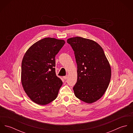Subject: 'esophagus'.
<instances>
[{
  "instance_id": "obj_1",
  "label": "esophagus",
  "mask_w": 133,
  "mask_h": 133,
  "mask_svg": "<svg viewBox=\"0 0 133 133\" xmlns=\"http://www.w3.org/2000/svg\"><path fill=\"white\" fill-rule=\"evenodd\" d=\"M68 75H66V76H63V78L64 80H66V79H68Z\"/></svg>"
}]
</instances>
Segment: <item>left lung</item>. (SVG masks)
<instances>
[{
  "label": "left lung",
  "instance_id": "left-lung-1",
  "mask_svg": "<svg viewBox=\"0 0 133 133\" xmlns=\"http://www.w3.org/2000/svg\"><path fill=\"white\" fill-rule=\"evenodd\" d=\"M77 65V80L73 88L76 97L88 103L99 99L107 91L111 77L110 63L101 46L80 37L69 38Z\"/></svg>",
  "mask_w": 133,
  "mask_h": 133
}]
</instances>
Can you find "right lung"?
Masks as SVG:
<instances>
[{"label": "right lung", "mask_w": 133, "mask_h": 133, "mask_svg": "<svg viewBox=\"0 0 133 133\" xmlns=\"http://www.w3.org/2000/svg\"><path fill=\"white\" fill-rule=\"evenodd\" d=\"M64 43L63 40L43 38L30 47L22 59L23 88L38 104H47L57 98L62 82L56 75L55 58Z\"/></svg>", "instance_id": "right-lung-1"}]
</instances>
